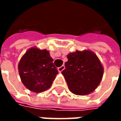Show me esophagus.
<instances>
[{
  "label": "esophagus",
  "mask_w": 121,
  "mask_h": 121,
  "mask_svg": "<svg viewBox=\"0 0 121 121\" xmlns=\"http://www.w3.org/2000/svg\"><path fill=\"white\" fill-rule=\"evenodd\" d=\"M65 69V66L64 65H61V67H58V71L60 72V73H61V71H63V69Z\"/></svg>",
  "instance_id": "obj_1"
}]
</instances>
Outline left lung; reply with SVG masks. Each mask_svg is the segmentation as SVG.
<instances>
[{"label": "left lung", "mask_w": 121, "mask_h": 121, "mask_svg": "<svg viewBox=\"0 0 121 121\" xmlns=\"http://www.w3.org/2000/svg\"><path fill=\"white\" fill-rule=\"evenodd\" d=\"M65 69L61 73L70 91L77 95L91 93L99 86L103 76V67L96 55L89 50L67 55Z\"/></svg>", "instance_id": "1"}]
</instances>
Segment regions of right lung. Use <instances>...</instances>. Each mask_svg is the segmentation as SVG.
Here are the masks:
<instances>
[{"instance_id": "1", "label": "right lung", "mask_w": 121, "mask_h": 121, "mask_svg": "<svg viewBox=\"0 0 121 121\" xmlns=\"http://www.w3.org/2000/svg\"><path fill=\"white\" fill-rule=\"evenodd\" d=\"M53 59L47 50L32 48L23 56L19 63V72L22 84L35 93L48 89L58 73Z\"/></svg>"}]
</instances>
